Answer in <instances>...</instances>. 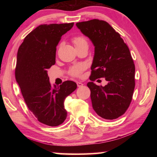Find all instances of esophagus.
Instances as JSON below:
<instances>
[{
  "mask_svg": "<svg viewBox=\"0 0 157 157\" xmlns=\"http://www.w3.org/2000/svg\"><path fill=\"white\" fill-rule=\"evenodd\" d=\"M77 85H78V87H82V86H83L84 84L81 83V82H77Z\"/></svg>",
  "mask_w": 157,
  "mask_h": 157,
  "instance_id": "esophagus-1",
  "label": "esophagus"
}]
</instances>
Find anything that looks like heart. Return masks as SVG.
<instances>
[{
	"instance_id": "obj_1",
	"label": "heart",
	"mask_w": 157,
	"mask_h": 157,
	"mask_svg": "<svg viewBox=\"0 0 157 157\" xmlns=\"http://www.w3.org/2000/svg\"><path fill=\"white\" fill-rule=\"evenodd\" d=\"M73 44H75V47L81 46L82 44H88L87 41L82 36H76L73 39ZM86 68V66L83 63H78V64L74 65L69 69L68 73L73 78H80L83 71Z\"/></svg>"
}]
</instances>
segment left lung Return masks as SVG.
I'll return each instance as SVG.
<instances>
[{
    "mask_svg": "<svg viewBox=\"0 0 157 157\" xmlns=\"http://www.w3.org/2000/svg\"><path fill=\"white\" fill-rule=\"evenodd\" d=\"M76 26L95 46L90 80L104 78L108 82L105 86L87 84L93 108L102 118H118L128 109L135 87V66L129 48L105 21H82Z\"/></svg>",
    "mask_w": 157,
    "mask_h": 157,
    "instance_id": "obj_1",
    "label": "left lung"
}]
</instances>
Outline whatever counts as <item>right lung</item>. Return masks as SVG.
Segmentation results:
<instances>
[{"label": "right lung", "instance_id": "right-lung-1", "mask_svg": "<svg viewBox=\"0 0 157 157\" xmlns=\"http://www.w3.org/2000/svg\"><path fill=\"white\" fill-rule=\"evenodd\" d=\"M74 23L40 25L29 33L18 48L15 77L28 107L40 123L51 127L67 117L66 98L77 89L73 81L52 88L47 71L55 63L56 47L61 36Z\"/></svg>", "mask_w": 157, "mask_h": 157}]
</instances>
